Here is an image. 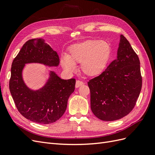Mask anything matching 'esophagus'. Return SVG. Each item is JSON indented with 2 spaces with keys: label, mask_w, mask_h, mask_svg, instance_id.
<instances>
[{
  "label": "esophagus",
  "mask_w": 155,
  "mask_h": 155,
  "mask_svg": "<svg viewBox=\"0 0 155 155\" xmlns=\"http://www.w3.org/2000/svg\"><path fill=\"white\" fill-rule=\"evenodd\" d=\"M84 83L82 81H77L76 82V84H75V87L76 88H78V87H80L81 86H82L83 84H84Z\"/></svg>",
  "instance_id": "obj_1"
}]
</instances>
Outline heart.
Masks as SVG:
<instances>
[{"mask_svg": "<svg viewBox=\"0 0 155 155\" xmlns=\"http://www.w3.org/2000/svg\"><path fill=\"white\" fill-rule=\"evenodd\" d=\"M111 55L112 48L109 42L88 40L70 47L69 54L61 58V63L66 71L72 72L75 69V64L81 63L83 73L96 77L105 71Z\"/></svg>", "mask_w": 155, "mask_h": 155, "instance_id": "1", "label": "heart"}]
</instances>
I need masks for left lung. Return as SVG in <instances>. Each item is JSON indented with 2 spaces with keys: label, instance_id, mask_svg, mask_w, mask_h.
Wrapping results in <instances>:
<instances>
[{
  "label": "left lung",
  "instance_id": "obj_1",
  "mask_svg": "<svg viewBox=\"0 0 155 155\" xmlns=\"http://www.w3.org/2000/svg\"><path fill=\"white\" fill-rule=\"evenodd\" d=\"M88 85L91 109L99 119L117 120L132 111L142 86L140 61L122 35L117 59L100 76L90 80Z\"/></svg>",
  "mask_w": 155,
  "mask_h": 155
}]
</instances>
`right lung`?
<instances>
[{"label": "right lung", "mask_w": 155, "mask_h": 155, "mask_svg": "<svg viewBox=\"0 0 155 155\" xmlns=\"http://www.w3.org/2000/svg\"><path fill=\"white\" fill-rule=\"evenodd\" d=\"M58 66L59 56L43 38L29 40L23 45L12 64L9 88L15 105L22 116L38 124H51L64 114L67 101L75 88L76 80H63L54 71L45 85L37 90L26 86L22 71L27 63Z\"/></svg>", "instance_id": "obj_1"}]
</instances>
